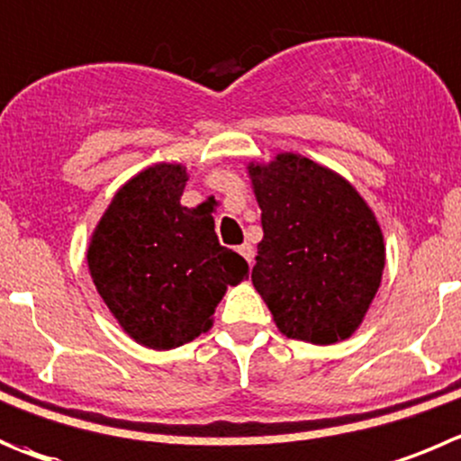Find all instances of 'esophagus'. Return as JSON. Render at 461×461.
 <instances>
[{"label": "esophagus", "mask_w": 461, "mask_h": 461, "mask_svg": "<svg viewBox=\"0 0 461 461\" xmlns=\"http://www.w3.org/2000/svg\"><path fill=\"white\" fill-rule=\"evenodd\" d=\"M238 251H240V256L244 258V260L249 262V265H251L253 262V258H256V251H253V247L249 242H244L242 247H238Z\"/></svg>", "instance_id": "esophagus-1"}]
</instances>
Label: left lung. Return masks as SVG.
Wrapping results in <instances>:
<instances>
[{"instance_id":"8db88e82","label":"left lung","mask_w":461,"mask_h":461,"mask_svg":"<svg viewBox=\"0 0 461 461\" xmlns=\"http://www.w3.org/2000/svg\"><path fill=\"white\" fill-rule=\"evenodd\" d=\"M265 238L251 271L285 337L337 344L362 326L384 271V238L374 210L332 169L278 153L249 162Z\"/></svg>"}]
</instances>
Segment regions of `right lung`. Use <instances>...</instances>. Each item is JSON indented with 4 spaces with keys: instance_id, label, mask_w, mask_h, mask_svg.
<instances>
[{
    "instance_id": "right-lung-1",
    "label": "right lung",
    "mask_w": 461,
    "mask_h": 461,
    "mask_svg": "<svg viewBox=\"0 0 461 461\" xmlns=\"http://www.w3.org/2000/svg\"><path fill=\"white\" fill-rule=\"evenodd\" d=\"M181 162H158L113 196L87 244V271L122 330L138 344L169 350L212 328L228 285L249 265L221 247L214 219L181 205Z\"/></svg>"
}]
</instances>
